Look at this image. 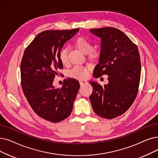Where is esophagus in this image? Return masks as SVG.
I'll return each mask as SVG.
<instances>
[{
	"label": "esophagus",
	"instance_id": "34e87169",
	"mask_svg": "<svg viewBox=\"0 0 158 158\" xmlns=\"http://www.w3.org/2000/svg\"><path fill=\"white\" fill-rule=\"evenodd\" d=\"M79 83H80L81 86H83V85L88 83V82L86 81H85V80H81V81H79Z\"/></svg>",
	"mask_w": 158,
	"mask_h": 158
}]
</instances>
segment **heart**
<instances>
[{
  "mask_svg": "<svg viewBox=\"0 0 158 158\" xmlns=\"http://www.w3.org/2000/svg\"><path fill=\"white\" fill-rule=\"evenodd\" d=\"M75 44L78 48L85 54L90 53V55L92 57L95 56L97 53L95 51H92L93 48V44L92 41L86 37H81L76 39L75 42ZM68 48H63L60 49L59 53V58L60 62L63 64H66L68 63ZM70 76L73 78H77L80 79H86L88 76V68L79 65H75L69 70Z\"/></svg>",
  "mask_w": 158,
  "mask_h": 158,
  "instance_id": "heart-1",
  "label": "heart"
}]
</instances>
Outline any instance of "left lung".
Here are the masks:
<instances>
[{
	"label": "left lung",
	"mask_w": 158,
	"mask_h": 158,
	"mask_svg": "<svg viewBox=\"0 0 158 158\" xmlns=\"http://www.w3.org/2000/svg\"><path fill=\"white\" fill-rule=\"evenodd\" d=\"M101 38L99 63L94 76L108 75V83L102 87L91 81L93 92L90 100L94 112L101 118L113 119L124 114L136 98L141 76L138 47L121 30L111 27L91 29Z\"/></svg>",
	"instance_id": "1"
}]
</instances>
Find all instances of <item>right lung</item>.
Instances as JSON below:
<instances>
[{
	"instance_id": "add662e5",
	"label": "right lung",
	"mask_w": 158,
	"mask_h": 158,
	"mask_svg": "<svg viewBox=\"0 0 158 158\" xmlns=\"http://www.w3.org/2000/svg\"><path fill=\"white\" fill-rule=\"evenodd\" d=\"M46 30L26 48L20 63L21 86L30 105L39 117L53 123L67 118L80 87L78 81L67 79L61 88L53 86L58 70L63 68L59 53L64 43L79 31Z\"/></svg>"
}]
</instances>
